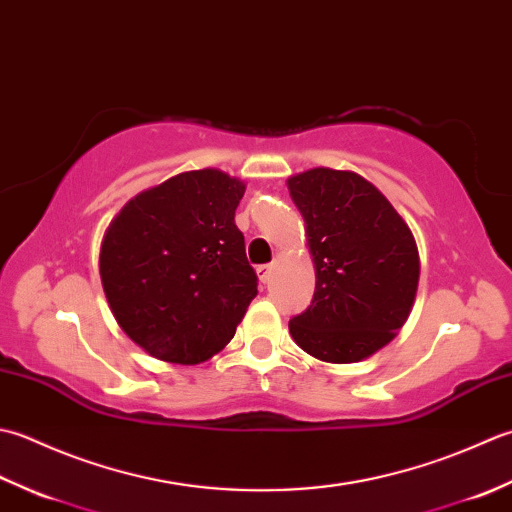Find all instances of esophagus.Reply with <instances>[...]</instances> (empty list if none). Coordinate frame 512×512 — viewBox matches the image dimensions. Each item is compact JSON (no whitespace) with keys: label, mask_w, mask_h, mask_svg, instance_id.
Instances as JSON below:
<instances>
[{"label":"esophagus","mask_w":512,"mask_h":512,"mask_svg":"<svg viewBox=\"0 0 512 512\" xmlns=\"http://www.w3.org/2000/svg\"><path fill=\"white\" fill-rule=\"evenodd\" d=\"M256 274H258V280L260 283H269V278H271V274H274V265H258L256 267Z\"/></svg>","instance_id":"obj_1"}]
</instances>
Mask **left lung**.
Masks as SVG:
<instances>
[{
	"label": "left lung",
	"instance_id": "1",
	"mask_svg": "<svg viewBox=\"0 0 512 512\" xmlns=\"http://www.w3.org/2000/svg\"><path fill=\"white\" fill-rule=\"evenodd\" d=\"M316 267L311 305L289 320L302 351L349 364L389 344L411 314L420 254L404 218L356 172L314 168L287 181Z\"/></svg>",
	"mask_w": 512,
	"mask_h": 512
}]
</instances>
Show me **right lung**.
I'll return each instance as SVG.
<instances>
[{
	"instance_id": "obj_1",
	"label": "right lung",
	"mask_w": 512,
	"mask_h": 512,
	"mask_svg": "<svg viewBox=\"0 0 512 512\" xmlns=\"http://www.w3.org/2000/svg\"><path fill=\"white\" fill-rule=\"evenodd\" d=\"M245 183L221 170L176 174L123 205L101 243L99 274L119 327L152 358L210 360L258 294L234 223Z\"/></svg>"
}]
</instances>
